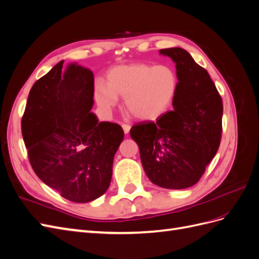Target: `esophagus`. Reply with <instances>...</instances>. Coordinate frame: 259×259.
<instances>
[{"label":"esophagus","instance_id":"obj_1","mask_svg":"<svg viewBox=\"0 0 259 259\" xmlns=\"http://www.w3.org/2000/svg\"><path fill=\"white\" fill-rule=\"evenodd\" d=\"M122 128H123V131H124L125 134H128V133H130V130H131V126H130L128 124H122Z\"/></svg>","mask_w":259,"mask_h":259}]
</instances>
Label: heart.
Instances as JSON below:
<instances>
[{
    "label": "heart",
    "instance_id": "obj_1",
    "mask_svg": "<svg viewBox=\"0 0 259 259\" xmlns=\"http://www.w3.org/2000/svg\"><path fill=\"white\" fill-rule=\"evenodd\" d=\"M177 88V75L168 66L124 65L110 70L108 85L97 84L96 100L100 107L111 110L117 104V96L125 97L126 108L136 117L155 120L168 110Z\"/></svg>",
    "mask_w": 259,
    "mask_h": 259
}]
</instances>
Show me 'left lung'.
<instances>
[{
	"instance_id": "obj_1",
	"label": "left lung",
	"mask_w": 259,
	"mask_h": 259,
	"mask_svg": "<svg viewBox=\"0 0 259 259\" xmlns=\"http://www.w3.org/2000/svg\"><path fill=\"white\" fill-rule=\"evenodd\" d=\"M176 64L174 110L156 123L144 121L130 131L139 147L148 178L165 189L197 184L222 139L223 100L208 72L180 48L160 50Z\"/></svg>"
}]
</instances>
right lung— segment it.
Returning <instances> with one entry per match:
<instances>
[{
	"instance_id": "right-lung-1",
	"label": "right lung",
	"mask_w": 259,
	"mask_h": 259,
	"mask_svg": "<svg viewBox=\"0 0 259 259\" xmlns=\"http://www.w3.org/2000/svg\"><path fill=\"white\" fill-rule=\"evenodd\" d=\"M64 60L31 89L21 132L34 173L61 197L91 202L110 186L113 158L124 138L119 124L98 122L94 75Z\"/></svg>"
}]
</instances>
